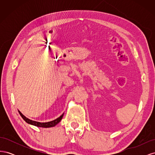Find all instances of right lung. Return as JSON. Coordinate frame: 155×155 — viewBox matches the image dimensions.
Returning <instances> with one entry per match:
<instances>
[{
  "label": "right lung",
  "mask_w": 155,
  "mask_h": 155,
  "mask_svg": "<svg viewBox=\"0 0 155 155\" xmlns=\"http://www.w3.org/2000/svg\"><path fill=\"white\" fill-rule=\"evenodd\" d=\"M18 112H19V114L21 116L22 118H23V120H24L26 121V122H27L28 124L33 125H35V126H37V127H45V128L51 127H54L55 125H57L59 122H60V121L61 120L63 116V114H63L60 117H59L58 118L55 119V120H54L53 121H49V122L41 123V122H38V121H33L31 120H30L28 118H27L26 117L23 115L19 110H18Z\"/></svg>",
  "instance_id": "1"
}]
</instances>
